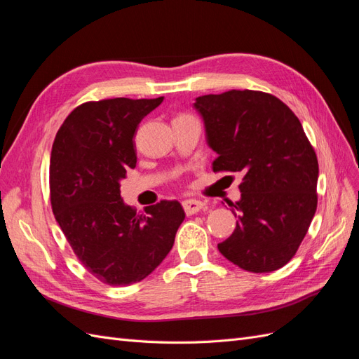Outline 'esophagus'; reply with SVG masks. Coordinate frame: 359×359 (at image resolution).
I'll use <instances>...</instances> for the list:
<instances>
[{
	"mask_svg": "<svg viewBox=\"0 0 359 359\" xmlns=\"http://www.w3.org/2000/svg\"><path fill=\"white\" fill-rule=\"evenodd\" d=\"M182 208H184V211H186L187 215H191V214H196V212L205 210V203L201 201H196V199H187L182 202Z\"/></svg>",
	"mask_w": 359,
	"mask_h": 359,
	"instance_id": "34e87169",
	"label": "esophagus"
}]
</instances>
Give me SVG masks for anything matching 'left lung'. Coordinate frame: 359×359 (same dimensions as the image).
I'll list each match as a JSON object with an SVG mask.
<instances>
[{
    "instance_id": "8db88e82",
    "label": "left lung",
    "mask_w": 359,
    "mask_h": 359,
    "mask_svg": "<svg viewBox=\"0 0 359 359\" xmlns=\"http://www.w3.org/2000/svg\"><path fill=\"white\" fill-rule=\"evenodd\" d=\"M214 172H241L238 217L220 253L250 273H271L295 256L318 208L319 165L298 116L276 95L231 90L201 95Z\"/></svg>"
}]
</instances>
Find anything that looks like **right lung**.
Returning <instances> with one entry per match:
<instances>
[{
	"mask_svg": "<svg viewBox=\"0 0 359 359\" xmlns=\"http://www.w3.org/2000/svg\"><path fill=\"white\" fill-rule=\"evenodd\" d=\"M161 102H85L64 119L53 140V215L79 262L104 285H133L153 273L186 217L178 201H160L139 215L119 190V181L136 166V128Z\"/></svg>",
	"mask_w": 359,
	"mask_h": 359,
	"instance_id": "add662e5",
	"label": "right lung"
}]
</instances>
